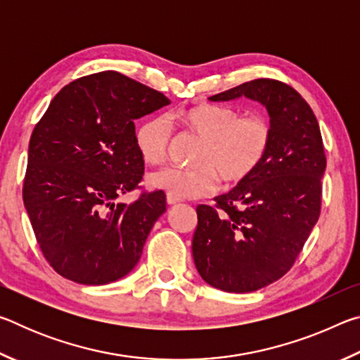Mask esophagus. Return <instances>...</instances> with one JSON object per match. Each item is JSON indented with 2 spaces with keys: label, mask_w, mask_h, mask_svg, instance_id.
Wrapping results in <instances>:
<instances>
[{
  "label": "esophagus",
  "mask_w": 360,
  "mask_h": 360,
  "mask_svg": "<svg viewBox=\"0 0 360 360\" xmlns=\"http://www.w3.org/2000/svg\"><path fill=\"white\" fill-rule=\"evenodd\" d=\"M167 203H168L169 206H174V205L181 203V198L174 197V195H172V193H168V195H167Z\"/></svg>",
  "instance_id": "obj_1"
}]
</instances>
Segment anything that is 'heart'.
Instances as JSON below:
<instances>
[{"mask_svg": "<svg viewBox=\"0 0 360 360\" xmlns=\"http://www.w3.org/2000/svg\"><path fill=\"white\" fill-rule=\"evenodd\" d=\"M174 117L202 138L193 158L198 165L160 168L148 176V184L178 198H197L214 192L219 176L229 184L246 179L257 169L270 146L271 129L262 115H241L233 108L202 105ZM169 138L172 120L168 115H152L136 130L139 155L150 165L163 162Z\"/></svg>", "mask_w": 360, "mask_h": 360, "instance_id": "1", "label": "heart"}]
</instances>
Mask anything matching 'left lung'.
Listing matches in <instances>:
<instances>
[{"label": "left lung", "mask_w": 360, "mask_h": 360, "mask_svg": "<svg viewBox=\"0 0 360 360\" xmlns=\"http://www.w3.org/2000/svg\"><path fill=\"white\" fill-rule=\"evenodd\" d=\"M241 96L266 109L270 146L251 176L214 198L216 208L197 206L192 238L200 276L212 288L236 294L265 288L294 265L319 219L327 163L318 119L297 90L273 79H255L210 100Z\"/></svg>", "instance_id": "1"}]
</instances>
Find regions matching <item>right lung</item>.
<instances>
[{"label": "right lung", "mask_w": 360, "mask_h": 360, "mask_svg": "<svg viewBox=\"0 0 360 360\" xmlns=\"http://www.w3.org/2000/svg\"><path fill=\"white\" fill-rule=\"evenodd\" d=\"M169 103L115 71L76 79L53 96L30 139L23 205L58 275L100 285L138 264L167 197L155 191L130 205L115 198L143 179L135 120Z\"/></svg>", "instance_id": "obj_1"}]
</instances>
